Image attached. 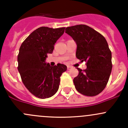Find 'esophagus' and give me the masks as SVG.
I'll return each instance as SVG.
<instances>
[{"instance_id":"1","label":"esophagus","mask_w":128,"mask_h":128,"mask_svg":"<svg viewBox=\"0 0 128 128\" xmlns=\"http://www.w3.org/2000/svg\"><path fill=\"white\" fill-rule=\"evenodd\" d=\"M70 68H71V67H70V66H68V70H69Z\"/></svg>"}]
</instances>
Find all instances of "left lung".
<instances>
[{
	"instance_id": "obj_1",
	"label": "left lung",
	"mask_w": 128,
	"mask_h": 128,
	"mask_svg": "<svg viewBox=\"0 0 128 128\" xmlns=\"http://www.w3.org/2000/svg\"><path fill=\"white\" fill-rule=\"evenodd\" d=\"M65 32L77 44V58L87 66L83 70L77 68L78 74L73 80L76 90L86 96L98 95L106 86L112 69V52L106 40L86 24L68 27Z\"/></svg>"
}]
</instances>
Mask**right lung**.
<instances>
[{
  "label": "right lung",
  "instance_id": "add662e5",
  "mask_svg": "<svg viewBox=\"0 0 128 128\" xmlns=\"http://www.w3.org/2000/svg\"><path fill=\"white\" fill-rule=\"evenodd\" d=\"M64 30V27L38 28L24 40L19 50L18 70L22 80L30 92L39 98H47L56 94L60 77L67 70L64 64L52 67L45 62Z\"/></svg>",
  "mask_w": 128,
  "mask_h": 128
}]
</instances>
